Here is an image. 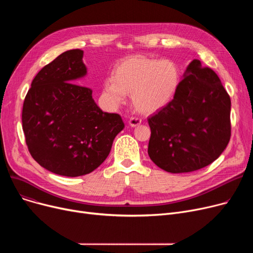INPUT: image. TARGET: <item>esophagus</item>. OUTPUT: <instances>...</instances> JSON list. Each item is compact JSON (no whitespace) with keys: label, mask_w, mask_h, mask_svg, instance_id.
Listing matches in <instances>:
<instances>
[{"label":"esophagus","mask_w":253,"mask_h":253,"mask_svg":"<svg viewBox=\"0 0 253 253\" xmlns=\"http://www.w3.org/2000/svg\"><path fill=\"white\" fill-rule=\"evenodd\" d=\"M141 124V119L139 118H135V117H131L129 120V125L131 127H136L138 125Z\"/></svg>","instance_id":"34e87169"}]
</instances>
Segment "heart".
<instances>
[{
  "instance_id": "heart-1",
  "label": "heart",
  "mask_w": 253,
  "mask_h": 253,
  "mask_svg": "<svg viewBox=\"0 0 253 253\" xmlns=\"http://www.w3.org/2000/svg\"><path fill=\"white\" fill-rule=\"evenodd\" d=\"M180 75L169 60L133 55L117 63L112 77L104 82V94L114 104H120L131 93V102L141 114H153L173 99Z\"/></svg>"
}]
</instances>
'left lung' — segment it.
Returning <instances> with one entry per match:
<instances>
[{"label": "left lung", "instance_id": "left-lung-1", "mask_svg": "<svg viewBox=\"0 0 253 253\" xmlns=\"http://www.w3.org/2000/svg\"><path fill=\"white\" fill-rule=\"evenodd\" d=\"M230 115L231 98L218 76L194 59L173 99L148 119L151 160L171 173L211 164L230 141Z\"/></svg>", "mask_w": 253, "mask_h": 253}]
</instances>
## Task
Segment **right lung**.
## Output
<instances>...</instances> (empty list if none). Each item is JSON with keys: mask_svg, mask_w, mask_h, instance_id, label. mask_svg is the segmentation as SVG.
Instances as JSON below:
<instances>
[{"mask_svg": "<svg viewBox=\"0 0 253 253\" xmlns=\"http://www.w3.org/2000/svg\"><path fill=\"white\" fill-rule=\"evenodd\" d=\"M83 51L63 52L32 82L22 108V129L32 157L45 169L76 177L95 170L124 128L121 116L102 112L92 90L80 85Z\"/></svg>", "mask_w": 253, "mask_h": 253, "instance_id": "obj_1", "label": "right lung"}]
</instances>
